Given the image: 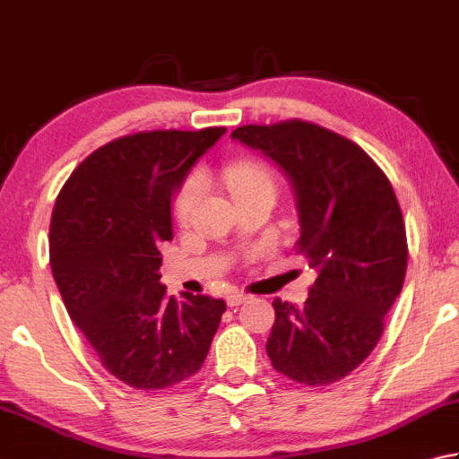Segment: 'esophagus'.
I'll return each instance as SVG.
<instances>
[{
	"label": "esophagus",
	"instance_id": "34e87169",
	"mask_svg": "<svg viewBox=\"0 0 459 459\" xmlns=\"http://www.w3.org/2000/svg\"><path fill=\"white\" fill-rule=\"evenodd\" d=\"M247 299H248V296L242 294V292H230L227 296V304L230 308H237V307H240L242 302H247Z\"/></svg>",
	"mask_w": 459,
	"mask_h": 459
}]
</instances>
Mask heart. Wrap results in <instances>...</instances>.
Returning a JSON list of instances; mask_svg holds the SVG:
<instances>
[{
  "label": "heart",
  "instance_id": "b5f03b06",
  "mask_svg": "<svg viewBox=\"0 0 459 459\" xmlns=\"http://www.w3.org/2000/svg\"><path fill=\"white\" fill-rule=\"evenodd\" d=\"M224 185H227L232 199H245L250 195L258 193H271L274 195V178L260 160L255 159H238L232 160L222 170ZM203 196V183L199 177H188L178 188L175 199V219L185 224L191 221L193 212L201 203Z\"/></svg>",
  "mask_w": 459,
  "mask_h": 459
}]
</instances>
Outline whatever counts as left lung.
<instances>
[{
	"instance_id": "obj_1",
	"label": "left lung",
	"mask_w": 459,
	"mask_h": 459,
	"mask_svg": "<svg viewBox=\"0 0 459 459\" xmlns=\"http://www.w3.org/2000/svg\"><path fill=\"white\" fill-rule=\"evenodd\" d=\"M232 139L282 169L299 211V255L318 273L302 307L274 299L266 354L276 372L326 385L360 366L384 332L408 266L396 193L342 134L300 119L242 125Z\"/></svg>"
}]
</instances>
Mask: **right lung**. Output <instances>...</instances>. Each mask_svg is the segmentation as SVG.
I'll return each instance as SVG.
<instances>
[{"label":"right lung","instance_id":"obj_1","mask_svg":"<svg viewBox=\"0 0 459 459\" xmlns=\"http://www.w3.org/2000/svg\"><path fill=\"white\" fill-rule=\"evenodd\" d=\"M224 131L115 139L74 170L53 206L49 263L63 304L105 370L137 390L199 372L227 310L204 294L167 296L157 248L173 238V195Z\"/></svg>","mask_w":459,"mask_h":459}]
</instances>
